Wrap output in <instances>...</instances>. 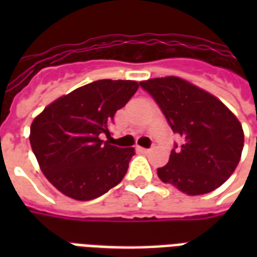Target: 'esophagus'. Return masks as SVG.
<instances>
[{
    "label": "esophagus",
    "instance_id": "34e87169",
    "mask_svg": "<svg viewBox=\"0 0 257 257\" xmlns=\"http://www.w3.org/2000/svg\"><path fill=\"white\" fill-rule=\"evenodd\" d=\"M138 151H140V153H145V154H147V153H150V149H145V147H138Z\"/></svg>",
    "mask_w": 257,
    "mask_h": 257
}]
</instances>
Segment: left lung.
<instances>
[{"mask_svg":"<svg viewBox=\"0 0 257 257\" xmlns=\"http://www.w3.org/2000/svg\"><path fill=\"white\" fill-rule=\"evenodd\" d=\"M157 101L182 146L171 151L158 178L187 195L213 191L235 171L243 149L237 117L217 97L179 77L140 82Z\"/></svg>","mask_w":257,"mask_h":257,"instance_id":"left-lung-1","label":"left lung"}]
</instances>
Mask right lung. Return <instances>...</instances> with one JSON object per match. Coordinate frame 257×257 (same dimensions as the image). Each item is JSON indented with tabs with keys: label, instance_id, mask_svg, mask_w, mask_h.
<instances>
[{
	"label": "right lung",
	"instance_id": "1",
	"mask_svg": "<svg viewBox=\"0 0 257 257\" xmlns=\"http://www.w3.org/2000/svg\"><path fill=\"white\" fill-rule=\"evenodd\" d=\"M139 84L99 79L59 97L34 118L30 145L42 173L70 198L89 201L117 186L135 156L110 140L114 115Z\"/></svg>",
	"mask_w": 257,
	"mask_h": 257
}]
</instances>
